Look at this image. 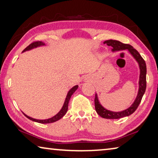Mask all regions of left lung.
Listing matches in <instances>:
<instances>
[{
	"label": "left lung",
	"instance_id": "8db88e82",
	"mask_svg": "<svg viewBox=\"0 0 158 158\" xmlns=\"http://www.w3.org/2000/svg\"><path fill=\"white\" fill-rule=\"evenodd\" d=\"M104 44H107L108 46H111L113 47L112 51L115 52V51H122L127 49L129 51L131 54H132L134 58H135L136 60L137 61L139 65L140 68V77H139V89L137 97L136 100L134 102L131 106L129 108L125 109V110L120 112H114L109 110H106L102 106L100 102H99L98 96L95 94V111H97L98 115H100L101 117L104 118H108V119H118L121 118L123 117L128 116L133 114L134 112L136 111V109L139 105V104L142 99L143 95L144 93L146 91V65L145 60L141 56L137 50L134 49L132 46L128 44H124L122 42L118 41V40H106Z\"/></svg>",
	"mask_w": 158,
	"mask_h": 158
}]
</instances>
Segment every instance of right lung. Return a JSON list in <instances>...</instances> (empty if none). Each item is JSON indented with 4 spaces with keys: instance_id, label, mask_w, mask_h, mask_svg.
Instances as JSON below:
<instances>
[{
    "instance_id": "obj_1",
    "label": "right lung",
    "mask_w": 158,
    "mask_h": 158,
    "mask_svg": "<svg viewBox=\"0 0 158 158\" xmlns=\"http://www.w3.org/2000/svg\"><path fill=\"white\" fill-rule=\"evenodd\" d=\"M44 44L43 43V42H42L41 41H35L33 42H32L31 44H29L28 46L23 51V52H25V51H27V50H30L31 49H33V48L41 46V45H44ZM77 89H78V85H75V86L72 88V89L69 90L68 95H67V97L65 98V103H64V105L63 106L62 109H61V110L58 112V113L56 115V116H53L52 118H51L46 119V120H37V119H35V118H33L26 116V115L24 114H24L28 119H30V120H31V121H35V122L40 123H51L57 121L59 119H60L61 118H63L64 115L67 113V111H68V103H69V99H70L72 95H73V93L75 92V90Z\"/></svg>"
}]
</instances>
